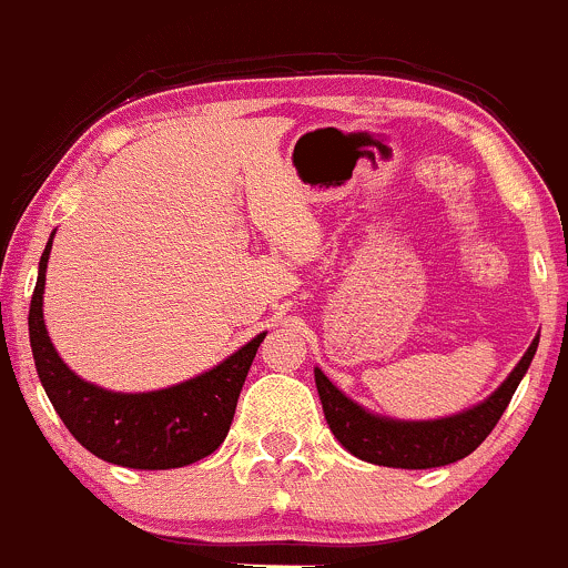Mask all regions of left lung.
Wrapping results in <instances>:
<instances>
[{
	"instance_id": "8db88e82",
	"label": "left lung",
	"mask_w": 568,
	"mask_h": 568,
	"mask_svg": "<svg viewBox=\"0 0 568 568\" xmlns=\"http://www.w3.org/2000/svg\"><path fill=\"white\" fill-rule=\"evenodd\" d=\"M536 348H539V334L528 345L517 367L489 397L459 414L438 416V419H392V416L373 414L343 389H337L321 367H315V386L324 405L326 425L343 444V449H348L354 457L373 465H386V468H440V465L468 457L493 433L511 394L520 386L523 375L528 373Z\"/></svg>"
}]
</instances>
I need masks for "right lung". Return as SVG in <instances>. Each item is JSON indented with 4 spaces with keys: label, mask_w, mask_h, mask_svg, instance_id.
I'll return each instance as SVG.
<instances>
[{
    "label": "right lung",
    "mask_w": 568,
    "mask_h": 568,
    "mask_svg": "<svg viewBox=\"0 0 568 568\" xmlns=\"http://www.w3.org/2000/svg\"><path fill=\"white\" fill-rule=\"evenodd\" d=\"M53 234L40 255L38 285L29 304V343L40 384L64 427L83 449L122 468L169 470L212 455L229 435L239 392L266 332L255 334L206 373L165 389L111 392L89 384L62 362L43 321Z\"/></svg>",
    "instance_id": "1"
}]
</instances>
